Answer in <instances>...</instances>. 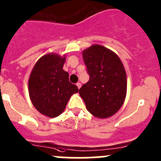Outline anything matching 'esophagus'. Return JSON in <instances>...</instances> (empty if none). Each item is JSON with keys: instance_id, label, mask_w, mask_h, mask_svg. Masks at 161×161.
Wrapping results in <instances>:
<instances>
[{"instance_id": "1", "label": "esophagus", "mask_w": 161, "mask_h": 161, "mask_svg": "<svg viewBox=\"0 0 161 161\" xmlns=\"http://www.w3.org/2000/svg\"><path fill=\"white\" fill-rule=\"evenodd\" d=\"M76 85H77V87H78V89H80V87H81V84L80 82H78V83H77V84H76Z\"/></svg>"}]
</instances>
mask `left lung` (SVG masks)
<instances>
[{"label":"left lung","mask_w":161,"mask_h":161,"mask_svg":"<svg viewBox=\"0 0 161 161\" xmlns=\"http://www.w3.org/2000/svg\"><path fill=\"white\" fill-rule=\"evenodd\" d=\"M89 80L79 90L87 110L107 118L121 108L127 92V77L121 60L115 53L101 45L83 51Z\"/></svg>","instance_id":"1"}]
</instances>
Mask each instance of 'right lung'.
Here are the masks:
<instances>
[{
  "label": "right lung",
  "mask_w": 161,
  "mask_h": 161,
  "mask_svg": "<svg viewBox=\"0 0 161 161\" xmlns=\"http://www.w3.org/2000/svg\"><path fill=\"white\" fill-rule=\"evenodd\" d=\"M65 57L48 53L34 65L28 82L29 95L34 108L42 114L56 117L64 110L70 96L78 92L63 70Z\"/></svg>",
  "instance_id": "obj_1"
}]
</instances>
